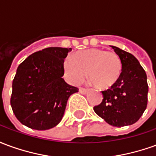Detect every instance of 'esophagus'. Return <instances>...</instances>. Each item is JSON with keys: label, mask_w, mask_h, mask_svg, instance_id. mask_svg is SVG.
Segmentation results:
<instances>
[{"label": "esophagus", "mask_w": 156, "mask_h": 156, "mask_svg": "<svg viewBox=\"0 0 156 156\" xmlns=\"http://www.w3.org/2000/svg\"><path fill=\"white\" fill-rule=\"evenodd\" d=\"M88 92V89L84 88H79V93L82 94H86Z\"/></svg>", "instance_id": "1"}]
</instances>
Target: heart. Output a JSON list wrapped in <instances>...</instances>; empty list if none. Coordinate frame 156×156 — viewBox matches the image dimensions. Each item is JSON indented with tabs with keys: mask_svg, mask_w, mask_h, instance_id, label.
Wrapping results in <instances>:
<instances>
[{
	"mask_svg": "<svg viewBox=\"0 0 156 156\" xmlns=\"http://www.w3.org/2000/svg\"><path fill=\"white\" fill-rule=\"evenodd\" d=\"M66 77L73 84H78L87 76L92 84L99 89H108L119 80L122 62L115 51L92 48L68 57L63 63Z\"/></svg>",
	"mask_w": 156,
	"mask_h": 156,
	"instance_id": "1",
	"label": "heart"
}]
</instances>
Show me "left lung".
Masks as SVG:
<instances>
[{"label":"left lung","mask_w":156,"mask_h":156,"mask_svg":"<svg viewBox=\"0 0 156 156\" xmlns=\"http://www.w3.org/2000/svg\"><path fill=\"white\" fill-rule=\"evenodd\" d=\"M122 62V72L113 87L102 91L103 101L94 110L108 124L122 127L137 122L147 107V76L137 58L111 46Z\"/></svg>","instance_id":"8db88e82"}]
</instances>
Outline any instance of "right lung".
I'll return each instance as SVG.
<instances>
[{"instance_id": "add662e5", "label": "right lung", "mask_w": 156, "mask_h": 156, "mask_svg": "<svg viewBox=\"0 0 156 156\" xmlns=\"http://www.w3.org/2000/svg\"><path fill=\"white\" fill-rule=\"evenodd\" d=\"M71 51L72 48H45L18 66L12 82L11 105L22 124L46 130L60 123L68 98L78 92L62 78L64 59Z\"/></svg>"}]
</instances>
